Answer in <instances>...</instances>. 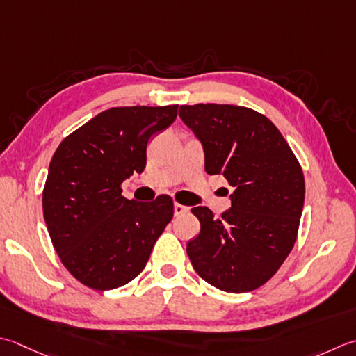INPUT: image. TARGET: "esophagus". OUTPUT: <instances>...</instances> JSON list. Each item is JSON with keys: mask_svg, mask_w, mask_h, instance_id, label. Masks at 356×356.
I'll use <instances>...</instances> for the list:
<instances>
[{"mask_svg": "<svg viewBox=\"0 0 356 356\" xmlns=\"http://www.w3.org/2000/svg\"><path fill=\"white\" fill-rule=\"evenodd\" d=\"M188 210H190V208L188 207H185V205H180V204H174V216H184L185 213H188Z\"/></svg>", "mask_w": 356, "mask_h": 356, "instance_id": "obj_1", "label": "esophagus"}]
</instances>
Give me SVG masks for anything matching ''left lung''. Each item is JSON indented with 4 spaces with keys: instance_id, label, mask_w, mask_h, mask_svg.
Returning a JSON list of instances; mask_svg holds the SVG:
<instances>
[{
    "instance_id": "1",
    "label": "left lung",
    "mask_w": 356,
    "mask_h": 356,
    "mask_svg": "<svg viewBox=\"0 0 356 356\" xmlns=\"http://www.w3.org/2000/svg\"><path fill=\"white\" fill-rule=\"evenodd\" d=\"M205 154V171L234 188L232 208L216 219L191 213L200 233L186 253L196 273L229 293H245L273 276L293 248L302 214L304 174L289 143L266 115L234 104L199 103L179 109Z\"/></svg>"
}]
</instances>
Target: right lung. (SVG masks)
<instances>
[{"label":"right lung","instance_id":"add662e5","mask_svg":"<svg viewBox=\"0 0 356 356\" xmlns=\"http://www.w3.org/2000/svg\"><path fill=\"white\" fill-rule=\"evenodd\" d=\"M177 108L106 109L55 151L43 190L47 232L63 266L90 289L113 290L140 275L172 219L170 196L136 202L120 186L145 170L148 140L176 120Z\"/></svg>","mask_w":356,"mask_h":356}]
</instances>
